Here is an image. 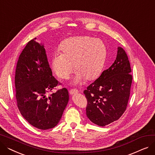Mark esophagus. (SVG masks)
Returning a JSON list of instances; mask_svg holds the SVG:
<instances>
[{
    "label": "esophagus",
    "instance_id": "esophagus-1",
    "mask_svg": "<svg viewBox=\"0 0 155 155\" xmlns=\"http://www.w3.org/2000/svg\"><path fill=\"white\" fill-rule=\"evenodd\" d=\"M78 92V91L77 90V89H71V90L70 91L69 93L70 95H73V94H77Z\"/></svg>",
    "mask_w": 155,
    "mask_h": 155
}]
</instances>
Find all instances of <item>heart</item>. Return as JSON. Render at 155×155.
I'll list each match as a JSON object with an SVG mask.
<instances>
[{
    "label": "heart",
    "mask_w": 155,
    "mask_h": 155,
    "mask_svg": "<svg viewBox=\"0 0 155 155\" xmlns=\"http://www.w3.org/2000/svg\"><path fill=\"white\" fill-rule=\"evenodd\" d=\"M60 49L62 53H55L51 60L52 69L59 78H68L74 66L77 70L75 84L86 78L95 80L101 75L107 55L106 46L101 39L89 36L73 37L63 41Z\"/></svg>",
    "instance_id": "1"
}]
</instances>
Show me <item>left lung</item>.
<instances>
[{"mask_svg":"<svg viewBox=\"0 0 155 155\" xmlns=\"http://www.w3.org/2000/svg\"><path fill=\"white\" fill-rule=\"evenodd\" d=\"M126 51L117 48L116 59L84 91L86 114L93 123L105 126L119 119L128 103L133 77Z\"/></svg>","mask_w":155,"mask_h":155,"instance_id":"left-lung-1","label":"left lung"}]
</instances>
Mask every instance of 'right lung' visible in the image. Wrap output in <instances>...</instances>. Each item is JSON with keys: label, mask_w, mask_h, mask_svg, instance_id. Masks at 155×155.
I'll return each mask as SVG.
<instances>
[{"label": "right lung", "mask_w": 155, "mask_h": 155, "mask_svg": "<svg viewBox=\"0 0 155 155\" xmlns=\"http://www.w3.org/2000/svg\"><path fill=\"white\" fill-rule=\"evenodd\" d=\"M36 39L28 43L19 57L15 75V98L23 117L34 127L46 130L59 123L69 95L63 88L46 96L60 84L52 75L44 45Z\"/></svg>", "instance_id": "1"}]
</instances>
